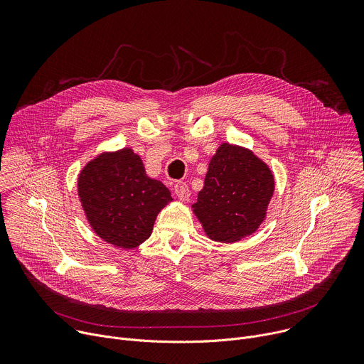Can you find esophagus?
I'll return each instance as SVG.
<instances>
[{"label": "esophagus", "mask_w": 364, "mask_h": 364, "mask_svg": "<svg viewBox=\"0 0 364 364\" xmlns=\"http://www.w3.org/2000/svg\"><path fill=\"white\" fill-rule=\"evenodd\" d=\"M174 193L178 197V200H181V201H188V198H190V188L186 183H177L174 186Z\"/></svg>", "instance_id": "esophagus-1"}]
</instances>
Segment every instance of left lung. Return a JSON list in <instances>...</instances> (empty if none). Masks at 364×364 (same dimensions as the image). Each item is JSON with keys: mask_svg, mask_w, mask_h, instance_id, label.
<instances>
[{"mask_svg": "<svg viewBox=\"0 0 364 364\" xmlns=\"http://www.w3.org/2000/svg\"><path fill=\"white\" fill-rule=\"evenodd\" d=\"M274 191V173L262 159L246 146L223 142L209 163L191 210L207 237L235 243L267 220Z\"/></svg>", "mask_w": 364, "mask_h": 364, "instance_id": "1", "label": "left lung"}]
</instances>
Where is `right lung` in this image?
Instances as JSON below:
<instances>
[{"label": "right lung", "instance_id": "right-lung-1", "mask_svg": "<svg viewBox=\"0 0 364 364\" xmlns=\"http://www.w3.org/2000/svg\"><path fill=\"white\" fill-rule=\"evenodd\" d=\"M77 196L95 235L124 250L142 245L173 201L170 190L146 174L129 146L102 151L89 160L77 176Z\"/></svg>", "mask_w": 364, "mask_h": 364}]
</instances>
